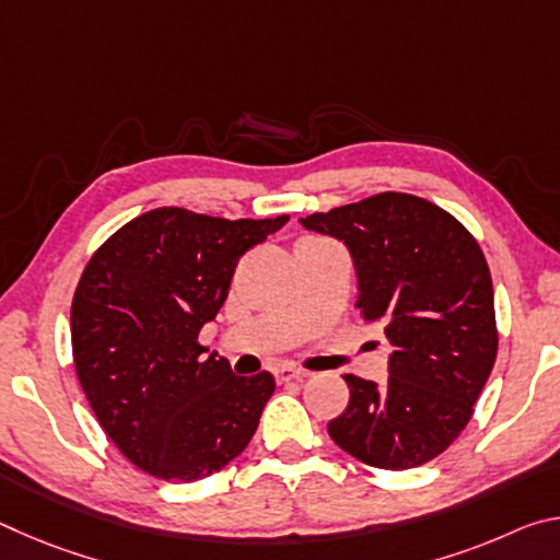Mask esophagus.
Wrapping results in <instances>:
<instances>
[{"mask_svg":"<svg viewBox=\"0 0 560 560\" xmlns=\"http://www.w3.org/2000/svg\"><path fill=\"white\" fill-rule=\"evenodd\" d=\"M273 375H277L279 383H289V381H306V377L311 375L308 371H303V368H296V365H279L277 371H273Z\"/></svg>","mask_w":560,"mask_h":560,"instance_id":"1","label":"esophagus"}]
</instances>
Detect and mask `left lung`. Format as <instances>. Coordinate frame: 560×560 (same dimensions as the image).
<instances>
[{"label":"left lung","instance_id":"8db88e82","mask_svg":"<svg viewBox=\"0 0 560 560\" xmlns=\"http://www.w3.org/2000/svg\"><path fill=\"white\" fill-rule=\"evenodd\" d=\"M338 236L358 271L360 318L390 343L383 385L346 375L350 400L328 422L340 450L375 469H412L467 428L499 350L485 252L447 210L407 192L303 217Z\"/></svg>","mask_w":560,"mask_h":560}]
</instances>
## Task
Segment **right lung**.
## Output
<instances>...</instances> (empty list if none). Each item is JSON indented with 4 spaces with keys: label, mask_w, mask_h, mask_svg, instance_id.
<instances>
[{
    "label": "right lung",
    "mask_w": 560,
    "mask_h": 560,
    "mask_svg": "<svg viewBox=\"0 0 560 560\" xmlns=\"http://www.w3.org/2000/svg\"><path fill=\"white\" fill-rule=\"evenodd\" d=\"M287 220L158 207L110 234L83 269L71 301L75 375L103 432L150 477H210L257 432L273 375L240 377L224 358H205L200 330L242 254Z\"/></svg>",
    "instance_id": "right-lung-1"
}]
</instances>
